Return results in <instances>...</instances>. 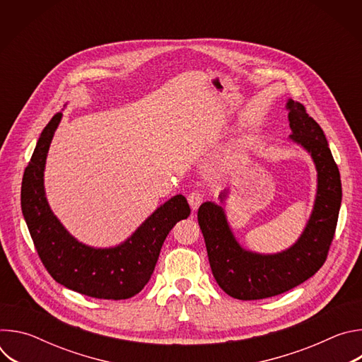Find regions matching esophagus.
I'll list each match as a JSON object with an SVG mask.
<instances>
[{
  "mask_svg": "<svg viewBox=\"0 0 362 362\" xmlns=\"http://www.w3.org/2000/svg\"><path fill=\"white\" fill-rule=\"evenodd\" d=\"M187 202H189V204H190V209L194 212V211L199 209V206L202 204L203 196H202V193H199V192H192V193L187 196Z\"/></svg>",
  "mask_w": 362,
  "mask_h": 362,
  "instance_id": "esophagus-1",
  "label": "esophagus"
}]
</instances>
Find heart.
<instances>
[{"instance_id":"obj_1","label":"heart","mask_w":362,"mask_h":362,"mask_svg":"<svg viewBox=\"0 0 362 362\" xmlns=\"http://www.w3.org/2000/svg\"><path fill=\"white\" fill-rule=\"evenodd\" d=\"M250 147V141L249 139H242L236 143L233 151L229 154V156H226L219 165H218V169L216 172L218 173H225V172H229L230 169L236 168L238 165H240V162L243 160V158L246 156V153Z\"/></svg>"}]
</instances>
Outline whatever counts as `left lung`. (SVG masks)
I'll use <instances>...</instances> for the list:
<instances>
[{"label": "left lung", "instance_id": "8db88e82", "mask_svg": "<svg viewBox=\"0 0 362 362\" xmlns=\"http://www.w3.org/2000/svg\"><path fill=\"white\" fill-rule=\"evenodd\" d=\"M285 107L292 132L289 141L300 146L317 169L313 212L295 243L276 253L245 249L225 212L229 189L221 192V203L203 202L197 211L212 274L228 295L242 300L284 293L315 275L327 259L337 228L342 187L327 137L300 103L288 98Z\"/></svg>", "mask_w": 362, "mask_h": 362}]
</instances>
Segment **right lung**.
I'll list each match as a JSON object with an SVG mask.
<instances>
[{"mask_svg": "<svg viewBox=\"0 0 362 362\" xmlns=\"http://www.w3.org/2000/svg\"><path fill=\"white\" fill-rule=\"evenodd\" d=\"M62 119L63 112L44 127L23 176L21 209L30 235L41 262L63 286L97 299L132 298L148 282L169 232L190 215L187 200L172 196L116 246L80 242L51 211L44 187L48 148Z\"/></svg>", "mask_w": 362, "mask_h": 362, "instance_id": "right-lung-1", "label": "right lung"}]
</instances>
